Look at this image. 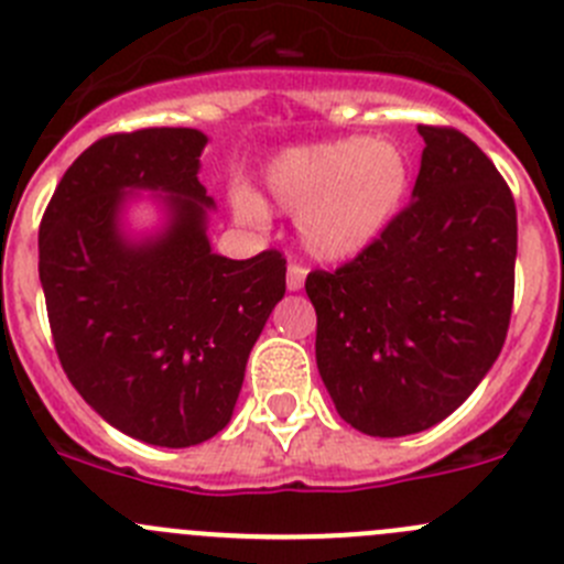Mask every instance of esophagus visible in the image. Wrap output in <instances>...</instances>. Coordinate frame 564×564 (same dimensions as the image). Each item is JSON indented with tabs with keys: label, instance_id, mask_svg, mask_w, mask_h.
<instances>
[{
	"label": "esophagus",
	"instance_id": "1",
	"mask_svg": "<svg viewBox=\"0 0 564 564\" xmlns=\"http://www.w3.org/2000/svg\"><path fill=\"white\" fill-rule=\"evenodd\" d=\"M303 281H306V270H303L300 264H289V270H286L289 292H297V289H303Z\"/></svg>",
	"mask_w": 564,
	"mask_h": 564
}]
</instances>
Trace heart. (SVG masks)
Listing matches in <instances>:
<instances>
[{
    "instance_id": "1",
    "label": "heart",
    "mask_w": 564,
    "mask_h": 564,
    "mask_svg": "<svg viewBox=\"0 0 564 564\" xmlns=\"http://www.w3.org/2000/svg\"><path fill=\"white\" fill-rule=\"evenodd\" d=\"M267 192L297 214L300 245L317 261L339 264L376 245L409 192V158L387 139L323 141L294 147L267 170ZM245 223H264V203L247 188L234 194Z\"/></svg>"
}]
</instances>
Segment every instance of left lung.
<instances>
[{"label": "left lung", "instance_id": "8db88e82", "mask_svg": "<svg viewBox=\"0 0 564 564\" xmlns=\"http://www.w3.org/2000/svg\"><path fill=\"white\" fill-rule=\"evenodd\" d=\"M412 203L339 270H314L317 367L345 423L370 436L431 429L496 365L509 330L518 210L465 133L420 124Z\"/></svg>", "mask_w": 564, "mask_h": 564}]
</instances>
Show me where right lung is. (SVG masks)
<instances>
[{
	"label": "right lung",
	"mask_w": 564,
	"mask_h": 564,
	"mask_svg": "<svg viewBox=\"0 0 564 564\" xmlns=\"http://www.w3.org/2000/svg\"><path fill=\"white\" fill-rule=\"evenodd\" d=\"M205 133L147 128L94 141L66 170L39 230V275L57 359L113 429L188 448L230 423L247 356L286 292L278 250L234 261L205 236ZM163 191L167 225L141 242L118 217Z\"/></svg>",
	"instance_id": "1"
}]
</instances>
